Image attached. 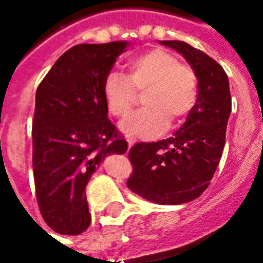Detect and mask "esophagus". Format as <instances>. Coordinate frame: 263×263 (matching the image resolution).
<instances>
[{
  "label": "esophagus",
  "mask_w": 263,
  "mask_h": 263,
  "mask_svg": "<svg viewBox=\"0 0 263 263\" xmlns=\"http://www.w3.org/2000/svg\"><path fill=\"white\" fill-rule=\"evenodd\" d=\"M126 142H128V146L131 148L132 145L135 143V139H134V138H131V137H128V138H126Z\"/></svg>",
  "instance_id": "34e87169"
}]
</instances>
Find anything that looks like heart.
Returning a JSON list of instances; mask_svg holds the SVG:
<instances>
[{
	"instance_id": "1",
	"label": "heart",
	"mask_w": 263,
	"mask_h": 263,
	"mask_svg": "<svg viewBox=\"0 0 263 263\" xmlns=\"http://www.w3.org/2000/svg\"><path fill=\"white\" fill-rule=\"evenodd\" d=\"M128 77L111 71L104 80L107 109L114 117L129 112L137 91H145V108L128 115L120 129L132 138H152L172 124L182 122L197 101V77L176 54L165 49H151L128 63Z\"/></svg>"
}]
</instances>
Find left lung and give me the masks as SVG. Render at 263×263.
Segmentation results:
<instances>
[{"mask_svg":"<svg viewBox=\"0 0 263 263\" xmlns=\"http://www.w3.org/2000/svg\"><path fill=\"white\" fill-rule=\"evenodd\" d=\"M159 43L175 49L193 69L197 101L173 137L129 149L134 172L126 186L152 203L176 205L200 197L214 176L226 145L231 94L228 76L209 54L180 41Z\"/></svg>","mask_w":263,"mask_h":263,"instance_id":"1","label":"left lung"}]
</instances>
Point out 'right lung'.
Masks as SVG:
<instances>
[{
  "instance_id": "right-lung-1",
  "label": "right lung",
  "mask_w": 263,
  "mask_h": 263,
  "mask_svg": "<svg viewBox=\"0 0 263 263\" xmlns=\"http://www.w3.org/2000/svg\"><path fill=\"white\" fill-rule=\"evenodd\" d=\"M128 46L126 41L76 45L37 87L32 125L36 200L43 220L62 235L88 228L87 183L108 155L128 149L108 120L103 94L105 77Z\"/></svg>"
}]
</instances>
